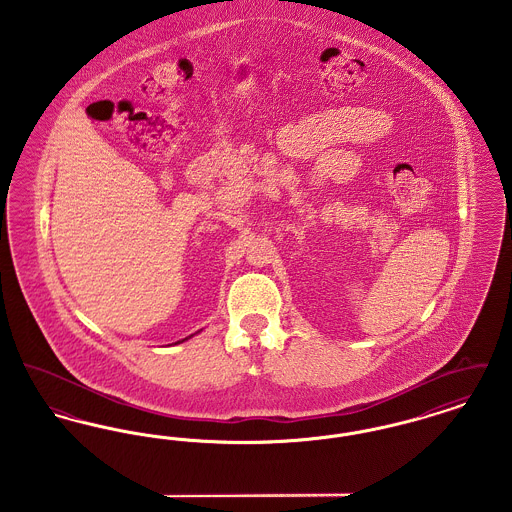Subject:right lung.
<instances>
[{
  "mask_svg": "<svg viewBox=\"0 0 512 512\" xmlns=\"http://www.w3.org/2000/svg\"><path fill=\"white\" fill-rule=\"evenodd\" d=\"M192 336H194V334H192ZM192 336H188V338H192ZM188 338H184V340H182V341H186V340H188ZM176 343H180V341H176Z\"/></svg>",
  "mask_w": 512,
  "mask_h": 512,
  "instance_id": "1",
  "label": "right lung"
}]
</instances>
